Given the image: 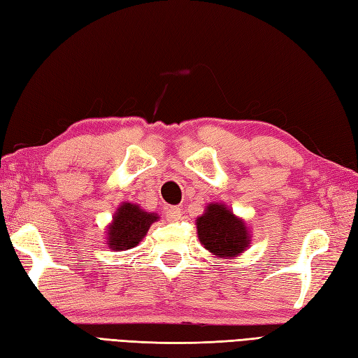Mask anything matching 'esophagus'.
<instances>
[{
	"instance_id": "esophagus-1",
	"label": "esophagus",
	"mask_w": 358,
	"mask_h": 358,
	"mask_svg": "<svg viewBox=\"0 0 358 358\" xmlns=\"http://www.w3.org/2000/svg\"><path fill=\"white\" fill-rule=\"evenodd\" d=\"M181 217V209L178 206H171L166 210V218L169 222H173V220H178Z\"/></svg>"
}]
</instances>
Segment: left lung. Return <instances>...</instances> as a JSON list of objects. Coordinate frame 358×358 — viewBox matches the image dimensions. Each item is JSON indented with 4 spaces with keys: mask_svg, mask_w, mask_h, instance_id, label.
Wrapping results in <instances>:
<instances>
[{
    "mask_svg": "<svg viewBox=\"0 0 358 358\" xmlns=\"http://www.w3.org/2000/svg\"><path fill=\"white\" fill-rule=\"evenodd\" d=\"M196 229L201 245L218 257H237L250 243L245 223L223 204H209L196 220Z\"/></svg>",
    "mask_w": 358,
    "mask_h": 358,
    "instance_id": "1",
    "label": "left lung"
}]
</instances>
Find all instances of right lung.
Segmentation results:
<instances>
[{
    "mask_svg": "<svg viewBox=\"0 0 358 358\" xmlns=\"http://www.w3.org/2000/svg\"><path fill=\"white\" fill-rule=\"evenodd\" d=\"M157 218L155 214L144 212L132 203H124L113 217L108 232V245L113 250H126L136 246Z\"/></svg>",
    "mask_w": 358,
    "mask_h": 358,
    "instance_id": "1",
    "label": "right lung"
}]
</instances>
